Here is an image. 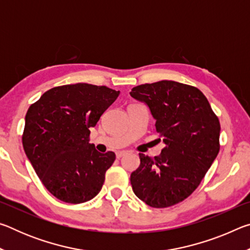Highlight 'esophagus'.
Returning a JSON list of instances; mask_svg holds the SVG:
<instances>
[{
	"label": "esophagus",
	"instance_id": "1",
	"mask_svg": "<svg viewBox=\"0 0 250 250\" xmlns=\"http://www.w3.org/2000/svg\"><path fill=\"white\" fill-rule=\"evenodd\" d=\"M126 154L125 151H120V152H117V159H121L122 156H125Z\"/></svg>",
	"mask_w": 250,
	"mask_h": 250
}]
</instances>
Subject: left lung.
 <instances>
[{
	"label": "left lung",
	"instance_id": "1",
	"mask_svg": "<svg viewBox=\"0 0 250 250\" xmlns=\"http://www.w3.org/2000/svg\"><path fill=\"white\" fill-rule=\"evenodd\" d=\"M130 96L149 107L166 146L154 158L139 153L140 167L130 177L133 192L155 208L177 204L195 191L216 159L218 118L201 90L172 80L140 84Z\"/></svg>",
	"mask_w": 250,
	"mask_h": 250
}]
</instances>
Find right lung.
I'll list each match as a JSON object with an SVG mask.
<instances>
[{
  "label": "right lung",
  "instance_id": "right-lung-1",
  "mask_svg": "<svg viewBox=\"0 0 250 250\" xmlns=\"http://www.w3.org/2000/svg\"><path fill=\"white\" fill-rule=\"evenodd\" d=\"M120 91L89 83L46 91L25 116L23 147L42 183L69 204L94 198L116 154L100 153L89 143L90 129Z\"/></svg>",
  "mask_w": 250,
  "mask_h": 250
}]
</instances>
